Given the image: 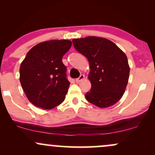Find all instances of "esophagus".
<instances>
[{
  "mask_svg": "<svg viewBox=\"0 0 155 155\" xmlns=\"http://www.w3.org/2000/svg\"><path fill=\"white\" fill-rule=\"evenodd\" d=\"M84 79V76L81 74V75H80V76H79V78H78V79H76V83H79L80 81H82V80H83Z\"/></svg>",
  "mask_w": 155,
  "mask_h": 155,
  "instance_id": "obj_1",
  "label": "esophagus"
}]
</instances>
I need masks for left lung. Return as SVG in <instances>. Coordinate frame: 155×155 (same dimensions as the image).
I'll return each mask as SVG.
<instances>
[{"instance_id": "left-lung-1", "label": "left lung", "mask_w": 155, "mask_h": 155, "mask_svg": "<svg viewBox=\"0 0 155 155\" xmlns=\"http://www.w3.org/2000/svg\"><path fill=\"white\" fill-rule=\"evenodd\" d=\"M74 47L87 58L91 90L85 95L88 102L108 108L122 98L128 82L130 66L122 49L108 39L88 36L72 40Z\"/></svg>"}]
</instances>
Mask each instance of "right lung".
I'll list each match as a JSON object with an SVG mask.
<instances>
[{"label":"right lung","mask_w":155,"mask_h":155,"mask_svg":"<svg viewBox=\"0 0 155 155\" xmlns=\"http://www.w3.org/2000/svg\"><path fill=\"white\" fill-rule=\"evenodd\" d=\"M69 40H49L34 46L19 68V81L31 104L51 109L63 102L70 82L63 56L71 47Z\"/></svg>","instance_id":"obj_1"}]
</instances>
